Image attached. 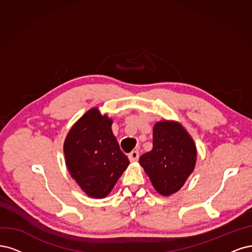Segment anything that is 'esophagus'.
I'll use <instances>...</instances> for the list:
<instances>
[{
	"label": "esophagus",
	"mask_w": 252,
	"mask_h": 252,
	"mask_svg": "<svg viewBox=\"0 0 252 252\" xmlns=\"http://www.w3.org/2000/svg\"><path fill=\"white\" fill-rule=\"evenodd\" d=\"M139 158V152L138 151H133L132 153L128 154V159L131 162H135Z\"/></svg>",
	"instance_id": "esophagus-1"
}]
</instances>
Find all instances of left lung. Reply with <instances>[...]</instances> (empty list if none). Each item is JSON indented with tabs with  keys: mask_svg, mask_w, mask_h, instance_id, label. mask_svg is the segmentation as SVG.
<instances>
[{
	"mask_svg": "<svg viewBox=\"0 0 252 252\" xmlns=\"http://www.w3.org/2000/svg\"><path fill=\"white\" fill-rule=\"evenodd\" d=\"M197 162V148L185 127L175 120H160L153 126V149L139 163L158 193L168 197L184 185Z\"/></svg>",
	"mask_w": 252,
	"mask_h": 252,
	"instance_id": "obj_1",
	"label": "left lung"
}]
</instances>
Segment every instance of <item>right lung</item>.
Segmentation results:
<instances>
[{"instance_id": "1", "label": "right lung", "mask_w": 252, "mask_h": 252, "mask_svg": "<svg viewBox=\"0 0 252 252\" xmlns=\"http://www.w3.org/2000/svg\"><path fill=\"white\" fill-rule=\"evenodd\" d=\"M112 124V118L94 107L72 126L63 142L71 177L94 199L107 197L129 163L113 135Z\"/></svg>"}]
</instances>
